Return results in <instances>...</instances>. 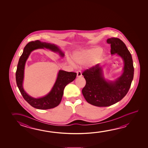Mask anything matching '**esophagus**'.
Masks as SVG:
<instances>
[{"label": "esophagus", "instance_id": "34e87169", "mask_svg": "<svg viewBox=\"0 0 148 148\" xmlns=\"http://www.w3.org/2000/svg\"><path fill=\"white\" fill-rule=\"evenodd\" d=\"M76 73H77V77H80L82 76V72H81L80 71H77L76 72Z\"/></svg>", "mask_w": 148, "mask_h": 148}]
</instances>
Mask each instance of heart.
Instances as JSON below:
<instances>
[{
    "mask_svg": "<svg viewBox=\"0 0 148 148\" xmlns=\"http://www.w3.org/2000/svg\"><path fill=\"white\" fill-rule=\"evenodd\" d=\"M102 49L99 47H95L87 51L75 52L73 54V59L76 63L79 65H84L90 63H98L102 60L104 55L101 53Z\"/></svg>",
    "mask_w": 148,
    "mask_h": 148,
    "instance_id": "1",
    "label": "heart"
}]
</instances>
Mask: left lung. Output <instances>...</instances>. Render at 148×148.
Wrapping results in <instances>:
<instances>
[{
  "label": "left lung",
  "instance_id": "obj_1",
  "mask_svg": "<svg viewBox=\"0 0 148 148\" xmlns=\"http://www.w3.org/2000/svg\"><path fill=\"white\" fill-rule=\"evenodd\" d=\"M107 43L110 44L112 55L116 53L123 59V72L116 80L108 82L98 64L83 72L86 84L82 95L88 103L95 106H109L121 101L127 93L133 79V62L125 44L116 38L107 39Z\"/></svg>",
  "mask_w": 148,
  "mask_h": 148
}]
</instances>
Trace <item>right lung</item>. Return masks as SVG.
<instances>
[{"mask_svg":"<svg viewBox=\"0 0 148 148\" xmlns=\"http://www.w3.org/2000/svg\"><path fill=\"white\" fill-rule=\"evenodd\" d=\"M44 48L58 53L62 57L64 56L63 52L55 44L42 42L39 40L30 42L25 47L23 53L20 57L16 72V84L23 97L32 106L37 109L43 110L53 108L60 103L64 88L68 84L75 79L77 75V73L74 72H69L60 70L53 87L47 95L45 97L38 99L29 96L25 91L23 87L25 63L32 51L36 49Z\"/></svg>","mask_w":148,"mask_h":148,"instance_id":"1","label":"right lung"}]
</instances>
